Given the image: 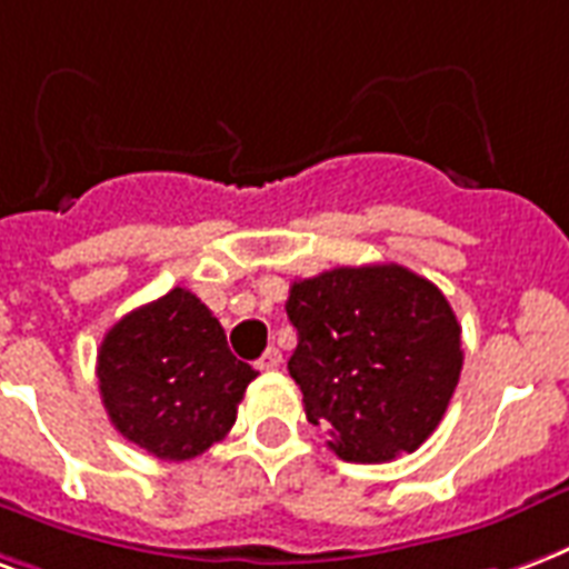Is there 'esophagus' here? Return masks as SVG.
I'll use <instances>...</instances> for the list:
<instances>
[{"label":"esophagus","mask_w":569,"mask_h":569,"mask_svg":"<svg viewBox=\"0 0 569 569\" xmlns=\"http://www.w3.org/2000/svg\"><path fill=\"white\" fill-rule=\"evenodd\" d=\"M283 365V356H280V349H264V356L259 361H256V368L259 370H277Z\"/></svg>","instance_id":"esophagus-1"}]
</instances>
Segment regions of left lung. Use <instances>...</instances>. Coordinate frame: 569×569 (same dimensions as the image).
<instances>
[{"label":"left lung","instance_id":"1","mask_svg":"<svg viewBox=\"0 0 569 569\" xmlns=\"http://www.w3.org/2000/svg\"><path fill=\"white\" fill-rule=\"evenodd\" d=\"M298 347L289 373L307 422L343 461L380 465L435 435L461 377V326L431 280L403 264L335 268L286 301Z\"/></svg>","mask_w":569,"mask_h":569}]
</instances>
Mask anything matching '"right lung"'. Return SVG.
Masks as SVG:
<instances>
[{"label":"right lung","instance_id":"right-lung-1","mask_svg":"<svg viewBox=\"0 0 569 569\" xmlns=\"http://www.w3.org/2000/svg\"><path fill=\"white\" fill-rule=\"evenodd\" d=\"M96 377L129 443L189 461L229 435L256 370L231 356L220 319L178 286L104 335Z\"/></svg>","mask_w":569,"mask_h":569}]
</instances>
